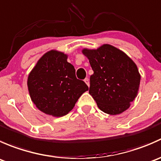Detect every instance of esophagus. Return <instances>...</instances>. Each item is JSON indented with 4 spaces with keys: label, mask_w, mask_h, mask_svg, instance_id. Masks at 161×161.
Returning a JSON list of instances; mask_svg holds the SVG:
<instances>
[{
    "label": "esophagus",
    "mask_w": 161,
    "mask_h": 161,
    "mask_svg": "<svg viewBox=\"0 0 161 161\" xmlns=\"http://www.w3.org/2000/svg\"><path fill=\"white\" fill-rule=\"evenodd\" d=\"M84 82L86 83V85L88 86H90V80H89L88 78H86V79H84Z\"/></svg>",
    "instance_id": "34e87169"
}]
</instances>
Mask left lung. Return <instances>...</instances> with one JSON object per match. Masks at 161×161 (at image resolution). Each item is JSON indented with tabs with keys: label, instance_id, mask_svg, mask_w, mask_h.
Returning a JSON list of instances; mask_svg holds the SVG:
<instances>
[{
	"label": "left lung",
	"instance_id": "obj_1",
	"mask_svg": "<svg viewBox=\"0 0 161 161\" xmlns=\"http://www.w3.org/2000/svg\"><path fill=\"white\" fill-rule=\"evenodd\" d=\"M93 71L89 92L104 113L119 114L137 97L141 76L126 53L110 44L97 50L83 49Z\"/></svg>",
	"mask_w": 161,
	"mask_h": 161
}]
</instances>
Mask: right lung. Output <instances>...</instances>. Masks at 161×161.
<instances>
[{
    "mask_svg": "<svg viewBox=\"0 0 161 161\" xmlns=\"http://www.w3.org/2000/svg\"><path fill=\"white\" fill-rule=\"evenodd\" d=\"M62 52L52 50L37 61L29 75L27 86L31 100L40 111L62 117L73 109L86 84L75 76L72 64Z\"/></svg>",
    "mask_w": 161,
    "mask_h": 161,
    "instance_id": "obj_1",
    "label": "right lung"
}]
</instances>
